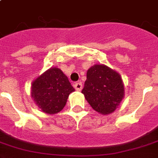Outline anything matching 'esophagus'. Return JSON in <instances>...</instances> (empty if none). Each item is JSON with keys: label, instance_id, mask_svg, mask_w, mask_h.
I'll list each match as a JSON object with an SVG mask.
<instances>
[{"label": "esophagus", "instance_id": "obj_1", "mask_svg": "<svg viewBox=\"0 0 158 158\" xmlns=\"http://www.w3.org/2000/svg\"><path fill=\"white\" fill-rule=\"evenodd\" d=\"M74 88H75V89L77 91H80L82 89V88H83V85H82L81 82H78V83H75L74 84Z\"/></svg>", "mask_w": 158, "mask_h": 158}]
</instances>
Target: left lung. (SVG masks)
<instances>
[{
  "label": "left lung",
  "instance_id": "left-lung-1",
  "mask_svg": "<svg viewBox=\"0 0 158 158\" xmlns=\"http://www.w3.org/2000/svg\"><path fill=\"white\" fill-rule=\"evenodd\" d=\"M82 94L93 109L108 115L116 110L124 98V84L118 72L105 64H94L88 69Z\"/></svg>",
  "mask_w": 158,
  "mask_h": 158
}]
</instances>
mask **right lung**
<instances>
[{
    "label": "right lung",
    "mask_w": 158,
    "mask_h": 158,
    "mask_svg": "<svg viewBox=\"0 0 158 158\" xmlns=\"http://www.w3.org/2000/svg\"><path fill=\"white\" fill-rule=\"evenodd\" d=\"M31 98L42 112L58 114L67 103L69 95L74 92L68 77L60 69L53 67L36 78L31 84Z\"/></svg>",
    "instance_id": "add662e5"
}]
</instances>
